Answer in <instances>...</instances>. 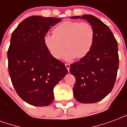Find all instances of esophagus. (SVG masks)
Segmentation results:
<instances>
[{
	"instance_id": "34e87169",
	"label": "esophagus",
	"mask_w": 127,
	"mask_h": 127,
	"mask_svg": "<svg viewBox=\"0 0 127 127\" xmlns=\"http://www.w3.org/2000/svg\"><path fill=\"white\" fill-rule=\"evenodd\" d=\"M65 66H66V68H67L68 71L69 72V70H70V64H68V63H66L65 64Z\"/></svg>"
}]
</instances>
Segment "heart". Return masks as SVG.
Here are the masks:
<instances>
[{
    "label": "heart",
    "mask_w": 127,
    "mask_h": 127,
    "mask_svg": "<svg viewBox=\"0 0 127 127\" xmlns=\"http://www.w3.org/2000/svg\"><path fill=\"white\" fill-rule=\"evenodd\" d=\"M53 35H46L44 44L51 55L61 59L64 51L66 61L81 59L91 50L95 41V31L88 23L67 21L57 25L53 29ZM65 47H64V46Z\"/></svg>",
    "instance_id": "1"
}]
</instances>
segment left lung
Instances as JSON below:
<instances>
[{
  "label": "left lung",
  "instance_id": "1",
  "mask_svg": "<svg viewBox=\"0 0 127 127\" xmlns=\"http://www.w3.org/2000/svg\"><path fill=\"white\" fill-rule=\"evenodd\" d=\"M87 20L95 31V41L89 53L70 66L76 83L73 94L82 103H94L108 95L115 85L119 68L117 41L109 27L91 14L72 16Z\"/></svg>",
  "mask_w": 127,
  "mask_h": 127
}]
</instances>
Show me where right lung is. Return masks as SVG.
<instances>
[{"instance_id": "1", "label": "right lung", "mask_w": 127, "mask_h": 127, "mask_svg": "<svg viewBox=\"0 0 127 127\" xmlns=\"http://www.w3.org/2000/svg\"><path fill=\"white\" fill-rule=\"evenodd\" d=\"M61 18L32 16L25 18L11 36L8 68L16 93L27 103L48 106L54 100L53 89L67 73L64 64L51 55L44 37Z\"/></svg>"}]
</instances>
